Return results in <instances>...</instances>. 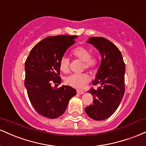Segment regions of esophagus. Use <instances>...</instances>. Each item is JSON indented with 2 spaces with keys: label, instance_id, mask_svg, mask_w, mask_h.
Masks as SVG:
<instances>
[{
  "label": "esophagus",
  "instance_id": "1",
  "mask_svg": "<svg viewBox=\"0 0 146 146\" xmlns=\"http://www.w3.org/2000/svg\"><path fill=\"white\" fill-rule=\"evenodd\" d=\"M77 94H84V92L81 91V90H77Z\"/></svg>",
  "mask_w": 146,
  "mask_h": 146
}]
</instances>
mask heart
I'll use <instances>...</instances> for the list:
<instances>
[{"instance_id":"1","label":"heart","mask_w":146,"mask_h":146,"mask_svg":"<svg viewBox=\"0 0 146 146\" xmlns=\"http://www.w3.org/2000/svg\"><path fill=\"white\" fill-rule=\"evenodd\" d=\"M72 54L74 57L83 61V67L86 69L93 68L98 63V58L96 55L90 54V52L86 47L80 46L74 49ZM70 59L63 56L60 60V68L61 71L67 72L69 69ZM90 76L86 73L72 74L65 78V83L72 88L81 89L89 81Z\"/></svg>"}]
</instances>
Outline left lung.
Listing matches in <instances>:
<instances>
[{"mask_svg": "<svg viewBox=\"0 0 146 146\" xmlns=\"http://www.w3.org/2000/svg\"><path fill=\"white\" fill-rule=\"evenodd\" d=\"M87 42L97 49L101 61L92 83L99 87L88 91L92 95L94 103L85 110L91 119L102 121L114 114L123 99L125 92V63L118 47L107 39L90 37Z\"/></svg>", "mask_w": 146, "mask_h": 146, "instance_id": "left-lung-1", "label": "left lung"}]
</instances>
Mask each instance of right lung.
<instances>
[{
	"mask_svg": "<svg viewBox=\"0 0 146 146\" xmlns=\"http://www.w3.org/2000/svg\"><path fill=\"white\" fill-rule=\"evenodd\" d=\"M76 38L68 35L45 38L32 49L26 60L25 87L34 108L43 117H59L65 112L69 101L76 94V90L70 86L57 89L51 86L52 83H61L60 60Z\"/></svg>",
	"mask_w": 146,
	"mask_h": 146,
	"instance_id": "obj_1",
	"label": "right lung"
}]
</instances>
